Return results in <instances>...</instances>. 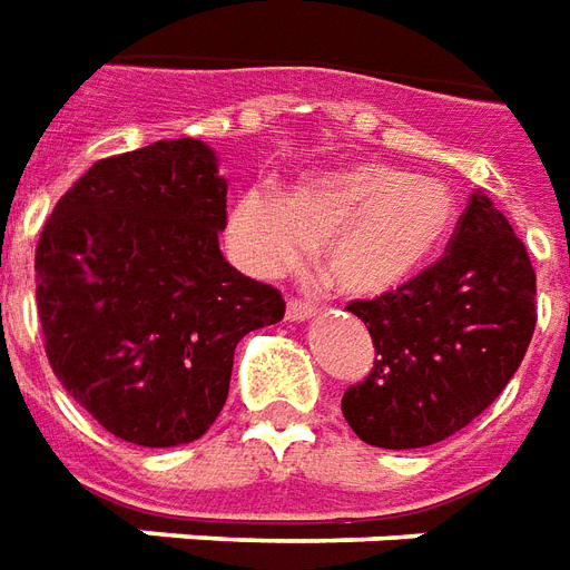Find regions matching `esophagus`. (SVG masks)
<instances>
[{"instance_id": "obj_1", "label": "esophagus", "mask_w": 570, "mask_h": 570, "mask_svg": "<svg viewBox=\"0 0 570 570\" xmlns=\"http://www.w3.org/2000/svg\"><path fill=\"white\" fill-rule=\"evenodd\" d=\"M314 314H317V311L307 305V302H289V305H286V320H289V323H305V320H311Z\"/></svg>"}]
</instances>
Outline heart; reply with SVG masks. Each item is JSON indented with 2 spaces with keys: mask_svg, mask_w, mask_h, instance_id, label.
<instances>
[{
  "mask_svg": "<svg viewBox=\"0 0 570 570\" xmlns=\"http://www.w3.org/2000/svg\"><path fill=\"white\" fill-rule=\"evenodd\" d=\"M456 223L441 178L386 163L320 171L277 199L247 189L229 214V242L256 274H277L320 247L326 284L350 298H381L414 281Z\"/></svg>",
  "mask_w": 570,
  "mask_h": 570,
  "instance_id": "heart-1",
  "label": "heart"
}]
</instances>
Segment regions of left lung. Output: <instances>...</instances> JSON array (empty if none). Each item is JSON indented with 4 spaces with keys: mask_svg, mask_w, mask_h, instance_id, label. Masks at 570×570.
Returning <instances> with one entry per match:
<instances>
[{
    "mask_svg": "<svg viewBox=\"0 0 570 570\" xmlns=\"http://www.w3.org/2000/svg\"><path fill=\"white\" fill-rule=\"evenodd\" d=\"M347 311L381 360L344 392L341 414L365 444L416 450L465 429L517 374L538 320L534 272L508 217L474 189L429 272Z\"/></svg>",
    "mask_w": 570,
    "mask_h": 570,
    "instance_id": "1",
    "label": "left lung"
}]
</instances>
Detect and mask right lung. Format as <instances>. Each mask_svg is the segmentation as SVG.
<instances>
[{
    "label": "right lung",
    "mask_w": 570,
    "mask_h": 570,
    "mask_svg": "<svg viewBox=\"0 0 570 570\" xmlns=\"http://www.w3.org/2000/svg\"><path fill=\"white\" fill-rule=\"evenodd\" d=\"M214 147L168 138L92 163L36 247L50 368L83 411L138 446H178L226 404L238 341L284 298L226 263Z\"/></svg>",
    "instance_id": "add662e5"
}]
</instances>
